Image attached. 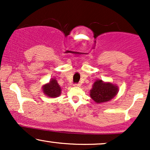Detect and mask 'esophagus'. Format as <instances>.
I'll list each match as a JSON object with an SVG mask.
<instances>
[{
  "label": "esophagus",
  "mask_w": 150,
  "mask_h": 150,
  "mask_svg": "<svg viewBox=\"0 0 150 150\" xmlns=\"http://www.w3.org/2000/svg\"><path fill=\"white\" fill-rule=\"evenodd\" d=\"M81 84L80 83H77V84H74V86L75 87H80Z\"/></svg>",
  "instance_id": "34e87169"
}]
</instances>
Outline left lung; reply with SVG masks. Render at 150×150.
<instances>
[{
  "label": "left lung",
  "instance_id": "obj_1",
  "mask_svg": "<svg viewBox=\"0 0 150 150\" xmlns=\"http://www.w3.org/2000/svg\"><path fill=\"white\" fill-rule=\"evenodd\" d=\"M118 92L117 86L110 82H104L97 80L93 84L90 90V97L96 103H103L110 101Z\"/></svg>",
  "mask_w": 150,
  "mask_h": 150
}]
</instances>
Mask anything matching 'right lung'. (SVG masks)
Instances as JSON below:
<instances>
[{
  "mask_svg": "<svg viewBox=\"0 0 150 150\" xmlns=\"http://www.w3.org/2000/svg\"><path fill=\"white\" fill-rule=\"evenodd\" d=\"M42 90L45 95L52 98L59 97L61 93V87L58 85L57 80L55 78H52L49 83L43 86Z\"/></svg>",
  "mask_w": 150,
  "mask_h": 150,
  "instance_id": "obj_1",
  "label": "right lung"
}]
</instances>
